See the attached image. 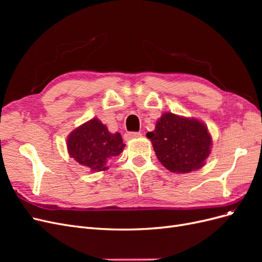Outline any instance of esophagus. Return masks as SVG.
Returning <instances> with one entry per match:
<instances>
[{
	"label": "esophagus",
	"instance_id": "obj_1",
	"mask_svg": "<svg viewBox=\"0 0 262 262\" xmlns=\"http://www.w3.org/2000/svg\"><path fill=\"white\" fill-rule=\"evenodd\" d=\"M142 137V133L141 132H128L124 134V138L126 140H130V139H137Z\"/></svg>",
	"mask_w": 262,
	"mask_h": 262
}]
</instances>
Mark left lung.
Segmentation results:
<instances>
[{
	"instance_id": "8db88e82",
	"label": "left lung",
	"mask_w": 262,
	"mask_h": 262,
	"mask_svg": "<svg viewBox=\"0 0 262 262\" xmlns=\"http://www.w3.org/2000/svg\"><path fill=\"white\" fill-rule=\"evenodd\" d=\"M146 137L158 161L171 172L186 173L201 168L211 152L212 139L204 123L171 113L162 115L155 130L147 132Z\"/></svg>"
}]
</instances>
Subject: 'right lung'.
Masks as SVG:
<instances>
[{"label":"right lung","instance_id":"add662e5","mask_svg":"<svg viewBox=\"0 0 262 262\" xmlns=\"http://www.w3.org/2000/svg\"><path fill=\"white\" fill-rule=\"evenodd\" d=\"M120 133H110L94 118L71 132L68 138L70 156L91 171L106 170L108 161L124 148Z\"/></svg>","mask_w":262,"mask_h":262}]
</instances>
